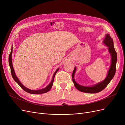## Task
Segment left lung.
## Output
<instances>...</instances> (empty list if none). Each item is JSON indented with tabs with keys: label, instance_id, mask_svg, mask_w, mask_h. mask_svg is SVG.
<instances>
[{
	"label": "left lung",
	"instance_id": "obj_1",
	"mask_svg": "<svg viewBox=\"0 0 125 125\" xmlns=\"http://www.w3.org/2000/svg\"><path fill=\"white\" fill-rule=\"evenodd\" d=\"M103 42L105 45L108 47V51L111 57V63L110 68L108 71L107 76L104 80L94 85L93 86L86 87L81 86V85L78 84L75 82L74 78V74L76 71V68L75 67L73 74H72V79H73V81L75 88L78 90L82 92L87 93H97L99 92L102 91L107 87L115 74L116 71V64L117 62V54L114 46L113 39L110 36L109 34H107L105 35V37Z\"/></svg>",
	"mask_w": 125,
	"mask_h": 125
}]
</instances>
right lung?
I'll list each match as a JSON object with an SVG mask.
<instances>
[{"label": "right lung", "mask_w": 125, "mask_h": 125, "mask_svg": "<svg viewBox=\"0 0 125 125\" xmlns=\"http://www.w3.org/2000/svg\"><path fill=\"white\" fill-rule=\"evenodd\" d=\"M12 47L11 48V52L10 53L9 55V65L10 68V71H11V75L12 77L13 78V79L15 80V81L16 82H17L18 83V84L20 86L21 88H22L25 91H26V92L32 94H43V93H47L48 92H49L52 88V83H53L54 81V78H55V76L56 74V73H57V71H58L59 68H58L56 71L55 72V73L53 74V76H52V80L51 82V83H49V84L48 85V86L46 87L45 88L42 89H40V90H30L29 89H28L27 88L25 87L24 85L20 82L19 80L18 79V78L17 77V76H16L15 71L14 69V68H13V66H12V58H11V55H12Z\"/></svg>", "instance_id": "right-lung-1"}]
</instances>
